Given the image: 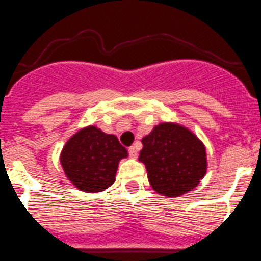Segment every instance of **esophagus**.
<instances>
[{"label": "esophagus", "mask_w": 261, "mask_h": 261, "mask_svg": "<svg viewBox=\"0 0 261 261\" xmlns=\"http://www.w3.org/2000/svg\"><path fill=\"white\" fill-rule=\"evenodd\" d=\"M128 153H129V156H130V158H132V159L137 158V155H138L137 146H130V147L128 148Z\"/></svg>", "instance_id": "34e87169"}]
</instances>
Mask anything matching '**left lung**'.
<instances>
[{
    "label": "left lung",
    "mask_w": 261,
    "mask_h": 261,
    "mask_svg": "<svg viewBox=\"0 0 261 261\" xmlns=\"http://www.w3.org/2000/svg\"><path fill=\"white\" fill-rule=\"evenodd\" d=\"M140 161L158 193L177 197L193 190L206 173V150L185 126L161 123L142 140Z\"/></svg>",
    "instance_id": "obj_1"
}]
</instances>
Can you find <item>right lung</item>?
Returning a JSON list of instances; mask_svg holds the SVG:
<instances>
[{"label": "right lung", "mask_w": 261, "mask_h": 261, "mask_svg": "<svg viewBox=\"0 0 261 261\" xmlns=\"http://www.w3.org/2000/svg\"><path fill=\"white\" fill-rule=\"evenodd\" d=\"M118 138L96 126L76 132L64 146L60 161L68 179L84 192H101L115 182L118 164L126 158Z\"/></svg>", "instance_id": "1"}]
</instances>
